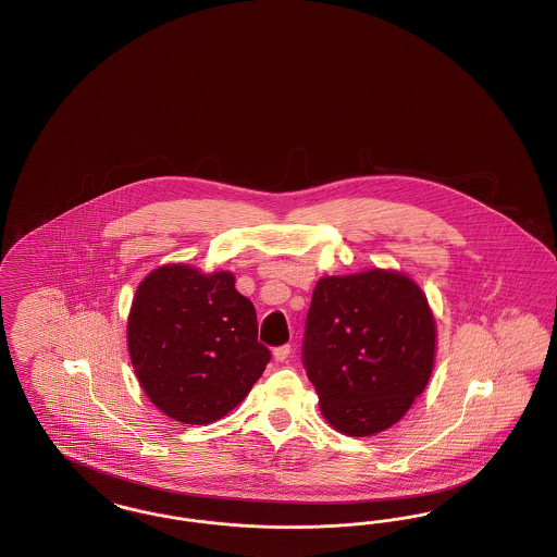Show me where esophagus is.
Masks as SVG:
<instances>
[{
	"mask_svg": "<svg viewBox=\"0 0 557 557\" xmlns=\"http://www.w3.org/2000/svg\"><path fill=\"white\" fill-rule=\"evenodd\" d=\"M290 345L275 346V348H273V359H275L277 363H284V361L290 357Z\"/></svg>",
	"mask_w": 557,
	"mask_h": 557,
	"instance_id": "1",
	"label": "esophagus"
}]
</instances>
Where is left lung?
Returning a JSON list of instances; mask_svg holds the SVG:
<instances>
[{
  "label": "left lung",
  "instance_id": "left-lung-1",
  "mask_svg": "<svg viewBox=\"0 0 557 557\" xmlns=\"http://www.w3.org/2000/svg\"><path fill=\"white\" fill-rule=\"evenodd\" d=\"M434 318L397 271L319 280L305 321L302 366L325 420L348 436L398 422L434 366Z\"/></svg>",
  "mask_w": 557,
  "mask_h": 557
}]
</instances>
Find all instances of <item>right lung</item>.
Here are the masks:
<instances>
[{
  "mask_svg": "<svg viewBox=\"0 0 557 557\" xmlns=\"http://www.w3.org/2000/svg\"><path fill=\"white\" fill-rule=\"evenodd\" d=\"M234 284L227 271L166 265L135 292L127 323L133 370L144 393L177 422L221 420L271 359L257 338L255 305Z\"/></svg>",
  "mask_w": 557,
  "mask_h": 557,
  "instance_id": "obj_1",
  "label": "right lung"
}]
</instances>
